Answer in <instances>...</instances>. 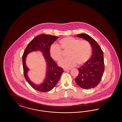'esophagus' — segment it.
<instances>
[{"label":"esophagus","mask_w":122,"mask_h":122,"mask_svg":"<svg viewBox=\"0 0 122 122\" xmlns=\"http://www.w3.org/2000/svg\"><path fill=\"white\" fill-rule=\"evenodd\" d=\"M71 69V68H63V70L64 71H66L70 70Z\"/></svg>","instance_id":"1"}]
</instances>
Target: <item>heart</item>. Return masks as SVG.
I'll return each mask as SVG.
<instances>
[{
    "instance_id": "1",
    "label": "heart",
    "mask_w": 122,
    "mask_h": 122,
    "mask_svg": "<svg viewBox=\"0 0 122 122\" xmlns=\"http://www.w3.org/2000/svg\"><path fill=\"white\" fill-rule=\"evenodd\" d=\"M59 45L53 44L50 48V53L52 59L60 62L63 58L64 52L68 51V57L60 63L64 67L75 66L78 63L82 65L89 59L91 53V46L88 41L80 40L73 37H63L59 40Z\"/></svg>"
}]
</instances>
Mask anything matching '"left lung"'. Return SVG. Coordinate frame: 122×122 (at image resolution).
<instances>
[{
	"label": "left lung",
	"mask_w": 122,
	"mask_h": 122,
	"mask_svg": "<svg viewBox=\"0 0 122 122\" xmlns=\"http://www.w3.org/2000/svg\"><path fill=\"white\" fill-rule=\"evenodd\" d=\"M76 35L89 41L92 48V55L89 60L78 68L79 74L75 81L83 89L95 88L100 83L103 75V53L97 41L89 35L81 33Z\"/></svg>",
	"instance_id": "obj_1"
}]
</instances>
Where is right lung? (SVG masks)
Instances as JSON below:
<instances>
[{"mask_svg": "<svg viewBox=\"0 0 122 122\" xmlns=\"http://www.w3.org/2000/svg\"><path fill=\"white\" fill-rule=\"evenodd\" d=\"M58 39V37L42 34L35 37L27 46L22 56V63L24 76L27 81L33 89L41 92L51 91L59 81L63 72L62 67L58 66L57 63L50 56V48L51 45ZM40 51L43 54L47 64L46 78L40 85L34 84L27 76L29 69L26 64L27 55L32 51Z\"/></svg>", "mask_w": 122, "mask_h": 122, "instance_id": "1", "label": "right lung"}]
</instances>
